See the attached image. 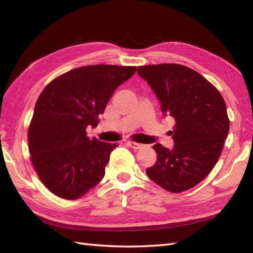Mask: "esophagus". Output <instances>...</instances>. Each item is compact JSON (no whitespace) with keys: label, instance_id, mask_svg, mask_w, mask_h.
Returning <instances> with one entry per match:
<instances>
[{"label":"esophagus","instance_id":"obj_1","mask_svg":"<svg viewBox=\"0 0 253 253\" xmlns=\"http://www.w3.org/2000/svg\"><path fill=\"white\" fill-rule=\"evenodd\" d=\"M127 144H128V146H129L130 148L135 149V150L141 149V148L143 147V144H141V143H137V142H133V141H128V142H127Z\"/></svg>","mask_w":253,"mask_h":253}]
</instances>
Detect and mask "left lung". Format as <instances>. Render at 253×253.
I'll use <instances>...</instances> for the list:
<instances>
[{
  "instance_id": "1",
  "label": "left lung",
  "mask_w": 253,
  "mask_h": 253,
  "mask_svg": "<svg viewBox=\"0 0 253 253\" xmlns=\"http://www.w3.org/2000/svg\"><path fill=\"white\" fill-rule=\"evenodd\" d=\"M161 103L164 116H171L173 149L157 143V162L146 173L170 192L190 189L215 166L229 131L225 102L218 90L193 69L178 64L138 67Z\"/></svg>"
}]
</instances>
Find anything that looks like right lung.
Here are the masks:
<instances>
[{
	"label": "right lung",
	"instance_id": "1",
	"mask_svg": "<svg viewBox=\"0 0 253 253\" xmlns=\"http://www.w3.org/2000/svg\"><path fill=\"white\" fill-rule=\"evenodd\" d=\"M133 66L91 65L61 75L37 100L28 130L29 152L40 180L57 197L75 200L102 180L117 146L87 137Z\"/></svg>",
	"mask_w": 253,
	"mask_h": 253
}]
</instances>
